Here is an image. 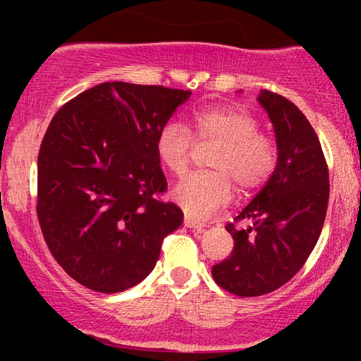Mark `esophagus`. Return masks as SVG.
<instances>
[{
	"mask_svg": "<svg viewBox=\"0 0 361 361\" xmlns=\"http://www.w3.org/2000/svg\"><path fill=\"white\" fill-rule=\"evenodd\" d=\"M183 225L188 228H194V231H204V227H206V224H202V221H197V220H194V218H188V216H185Z\"/></svg>",
	"mask_w": 361,
	"mask_h": 361,
	"instance_id": "1",
	"label": "esophagus"
}]
</instances>
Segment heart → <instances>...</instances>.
I'll return each mask as SVG.
<instances>
[{"label":"heart","mask_w":361,"mask_h":361,"mask_svg":"<svg viewBox=\"0 0 361 361\" xmlns=\"http://www.w3.org/2000/svg\"><path fill=\"white\" fill-rule=\"evenodd\" d=\"M194 136L199 143H216L207 173H194L180 181L173 199L194 218H207L231 202L234 181L239 190L255 192L267 183L278 164L274 137L258 130L257 116L238 106H211L192 113ZM194 137L183 123L169 120L159 129L155 152L174 176L188 169Z\"/></svg>","instance_id":"heart-1"}]
</instances>
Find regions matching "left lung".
<instances>
[{"label":"left lung","instance_id":"left-lung-1","mask_svg":"<svg viewBox=\"0 0 361 361\" xmlns=\"http://www.w3.org/2000/svg\"><path fill=\"white\" fill-rule=\"evenodd\" d=\"M269 113L278 143V164L235 221L228 224L234 250L213 265L218 286L238 297H260L281 288L314 250L329 207V166L314 129L297 106L279 94L258 96Z\"/></svg>","mask_w":361,"mask_h":361}]
</instances>
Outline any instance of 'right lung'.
<instances>
[{
    "label": "right lung",
    "mask_w": 361,
    "mask_h": 361,
    "mask_svg": "<svg viewBox=\"0 0 361 361\" xmlns=\"http://www.w3.org/2000/svg\"><path fill=\"white\" fill-rule=\"evenodd\" d=\"M190 92L106 82L54 115L38 154L39 227L57 264L85 288L116 293L155 267L183 211L155 152L160 127Z\"/></svg>",
    "instance_id": "obj_1"
}]
</instances>
